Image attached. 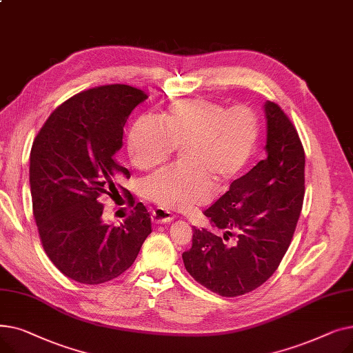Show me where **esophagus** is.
<instances>
[{"mask_svg":"<svg viewBox=\"0 0 353 353\" xmlns=\"http://www.w3.org/2000/svg\"><path fill=\"white\" fill-rule=\"evenodd\" d=\"M173 219L174 214L163 208H156L152 210V220L154 223H167V221H172Z\"/></svg>","mask_w":353,"mask_h":353,"instance_id":"esophagus-1","label":"esophagus"}]
</instances>
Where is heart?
<instances>
[{
  "label": "heart",
  "mask_w": 353,
  "mask_h": 353,
  "mask_svg": "<svg viewBox=\"0 0 353 353\" xmlns=\"http://www.w3.org/2000/svg\"><path fill=\"white\" fill-rule=\"evenodd\" d=\"M259 141V119L246 105L226 108L209 99L173 103L160 123L140 119L128 133L127 152L140 170L169 160L176 148L181 161L143 183V194L172 210L209 201L214 184L228 189L250 165Z\"/></svg>",
  "instance_id": "b5f03b06"
}]
</instances>
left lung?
Masks as SVG:
<instances>
[{"mask_svg": "<svg viewBox=\"0 0 353 353\" xmlns=\"http://www.w3.org/2000/svg\"><path fill=\"white\" fill-rule=\"evenodd\" d=\"M265 111L268 157L203 212L223 236L193 228L192 248L183 253L193 279L226 298L257 289L279 268L303 205L305 150L298 130L276 103L266 101Z\"/></svg>", "mask_w": 353, "mask_h": 353, "instance_id": "obj_1", "label": "left lung"}]
</instances>
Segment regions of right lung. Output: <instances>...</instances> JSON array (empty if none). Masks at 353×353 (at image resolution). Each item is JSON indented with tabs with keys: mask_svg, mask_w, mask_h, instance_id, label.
Listing matches in <instances>:
<instances>
[{
	"mask_svg": "<svg viewBox=\"0 0 353 353\" xmlns=\"http://www.w3.org/2000/svg\"><path fill=\"white\" fill-rule=\"evenodd\" d=\"M144 91L108 84L72 96L55 108L35 136L30 154L32 213L41 245L63 274L100 285L123 274L152 233L150 214L137 203L120 226L103 221L101 197L123 192L130 177L116 153ZM120 196V194H119Z\"/></svg>",
	"mask_w": 353,
	"mask_h": 353,
	"instance_id": "obj_1",
	"label": "right lung"
}]
</instances>
